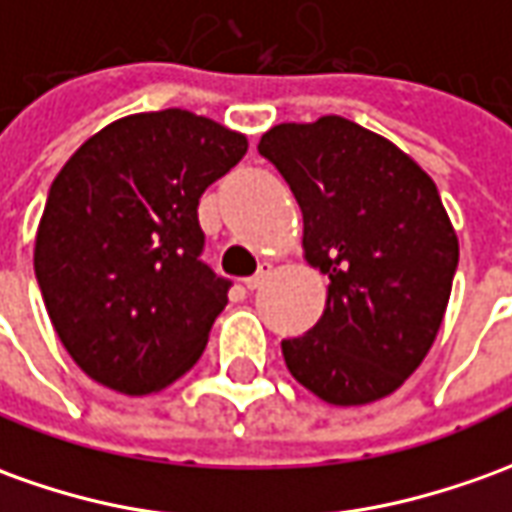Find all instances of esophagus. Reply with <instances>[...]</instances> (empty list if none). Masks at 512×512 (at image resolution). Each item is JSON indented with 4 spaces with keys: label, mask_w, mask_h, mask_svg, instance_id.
<instances>
[{
    "label": "esophagus",
    "mask_w": 512,
    "mask_h": 512,
    "mask_svg": "<svg viewBox=\"0 0 512 512\" xmlns=\"http://www.w3.org/2000/svg\"><path fill=\"white\" fill-rule=\"evenodd\" d=\"M267 278H270V264H262V267H259V273H256V276L245 278V287H248L250 292H253V290H259V287H264V281H267Z\"/></svg>",
    "instance_id": "1"
}]
</instances>
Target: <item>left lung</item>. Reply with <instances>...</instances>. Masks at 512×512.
Returning <instances> with one entry per match:
<instances>
[{
    "label": "left lung",
    "mask_w": 512,
    "mask_h": 512,
    "mask_svg": "<svg viewBox=\"0 0 512 512\" xmlns=\"http://www.w3.org/2000/svg\"><path fill=\"white\" fill-rule=\"evenodd\" d=\"M259 153L301 206L306 262L329 276L315 329L281 340L287 368L340 407L390 396L435 343L457 273L438 186L396 144L343 116L276 125Z\"/></svg>",
    "instance_id": "1"
}]
</instances>
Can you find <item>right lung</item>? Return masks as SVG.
Returning <instances> with one entry per match:
<instances>
[{
    "mask_svg": "<svg viewBox=\"0 0 512 512\" xmlns=\"http://www.w3.org/2000/svg\"><path fill=\"white\" fill-rule=\"evenodd\" d=\"M245 153L242 133L169 108L102 128L52 181L35 278L94 382L144 396L200 359L231 281L200 259L197 203Z\"/></svg>",
    "mask_w": 512,
    "mask_h": 512,
    "instance_id": "add662e5",
    "label": "right lung"
}]
</instances>
